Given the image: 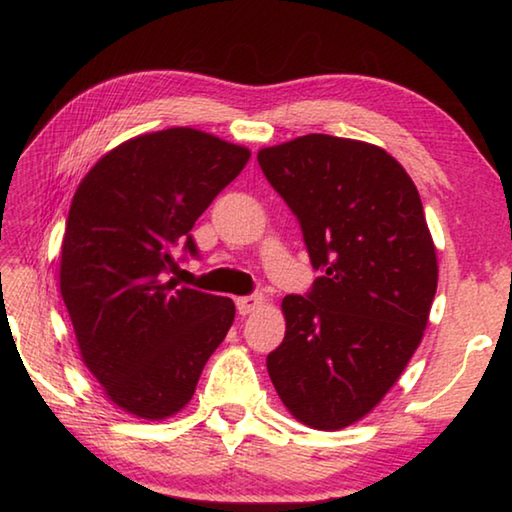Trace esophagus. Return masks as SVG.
<instances>
[{
  "label": "esophagus",
  "instance_id": "esophagus-1",
  "mask_svg": "<svg viewBox=\"0 0 512 512\" xmlns=\"http://www.w3.org/2000/svg\"><path fill=\"white\" fill-rule=\"evenodd\" d=\"M264 305V296L262 293H255V296H244V298H237V309L241 316H248L253 314L255 309H259Z\"/></svg>",
  "mask_w": 512,
  "mask_h": 512
}]
</instances>
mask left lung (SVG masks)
Wrapping results in <instances>:
<instances>
[{"label": "left lung", "instance_id": "left-lung-1", "mask_svg": "<svg viewBox=\"0 0 512 512\" xmlns=\"http://www.w3.org/2000/svg\"><path fill=\"white\" fill-rule=\"evenodd\" d=\"M257 160L323 271L307 298L282 300L287 332L268 375L298 422L339 431L384 400L418 350L436 246L411 176L381 146L311 133Z\"/></svg>", "mask_w": 512, "mask_h": 512}]
</instances>
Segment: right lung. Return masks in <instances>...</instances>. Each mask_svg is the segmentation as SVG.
<instances>
[{
    "mask_svg": "<svg viewBox=\"0 0 512 512\" xmlns=\"http://www.w3.org/2000/svg\"><path fill=\"white\" fill-rule=\"evenodd\" d=\"M246 146L196 128L131 137L85 173L60 246V296L81 359L103 395L142 420H167L194 397L235 302L176 289L171 248L246 167Z\"/></svg>",
    "mask_w": 512,
    "mask_h": 512,
    "instance_id": "1",
    "label": "right lung"
}]
</instances>
